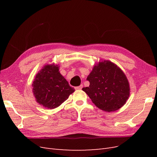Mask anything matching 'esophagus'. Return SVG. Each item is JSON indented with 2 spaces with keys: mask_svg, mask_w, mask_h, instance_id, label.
<instances>
[{
  "mask_svg": "<svg viewBox=\"0 0 157 157\" xmlns=\"http://www.w3.org/2000/svg\"><path fill=\"white\" fill-rule=\"evenodd\" d=\"M82 88H83V85L81 84V85H80V86H78L75 87V89L76 90H81Z\"/></svg>",
  "mask_w": 157,
  "mask_h": 157,
  "instance_id": "obj_1",
  "label": "esophagus"
}]
</instances>
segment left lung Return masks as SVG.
Here are the masks:
<instances>
[{"mask_svg": "<svg viewBox=\"0 0 157 157\" xmlns=\"http://www.w3.org/2000/svg\"><path fill=\"white\" fill-rule=\"evenodd\" d=\"M90 86L82 88L95 105L106 112L115 111L130 96L129 82L123 71L110 61L94 67L86 78Z\"/></svg>", "mask_w": 157, "mask_h": 157, "instance_id": "8db88e82", "label": "left lung"}]
</instances>
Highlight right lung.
Instances as JSON below:
<instances>
[{"mask_svg":"<svg viewBox=\"0 0 157 157\" xmlns=\"http://www.w3.org/2000/svg\"><path fill=\"white\" fill-rule=\"evenodd\" d=\"M36 101L43 107L52 109L59 107L74 92L59 71L58 65H46L36 75L32 84Z\"/></svg>","mask_w":157,"mask_h":157,"instance_id":"add662e5","label":"right lung"}]
</instances>
